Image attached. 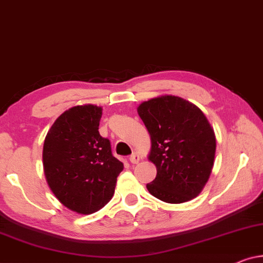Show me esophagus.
I'll return each instance as SVG.
<instances>
[{
    "instance_id": "obj_1",
    "label": "esophagus",
    "mask_w": 263,
    "mask_h": 263,
    "mask_svg": "<svg viewBox=\"0 0 263 263\" xmlns=\"http://www.w3.org/2000/svg\"><path fill=\"white\" fill-rule=\"evenodd\" d=\"M139 160H140L139 155L137 154V153H133V154L131 155V156H130V162H131L132 164H137V163H138V162H139Z\"/></svg>"
}]
</instances>
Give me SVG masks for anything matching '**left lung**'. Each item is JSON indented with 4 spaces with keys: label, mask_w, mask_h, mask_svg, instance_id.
<instances>
[{
    "label": "left lung",
    "mask_w": 263,
    "mask_h": 263,
    "mask_svg": "<svg viewBox=\"0 0 263 263\" xmlns=\"http://www.w3.org/2000/svg\"><path fill=\"white\" fill-rule=\"evenodd\" d=\"M151 138L149 161L157 175L146 188L168 204H182L201 193L216 155V135L202 110L175 95H161L137 107Z\"/></svg>",
    "instance_id": "1"
}]
</instances>
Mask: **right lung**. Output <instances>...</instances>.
Here are the masks:
<instances>
[{"label": "right lung", "mask_w": 263, "mask_h": 263, "mask_svg": "<svg viewBox=\"0 0 263 263\" xmlns=\"http://www.w3.org/2000/svg\"><path fill=\"white\" fill-rule=\"evenodd\" d=\"M102 107L75 106L59 116L47 132L43 165L59 202L79 214L101 210L114 194L124 164L99 133Z\"/></svg>", "instance_id": "obj_1"}]
</instances>
